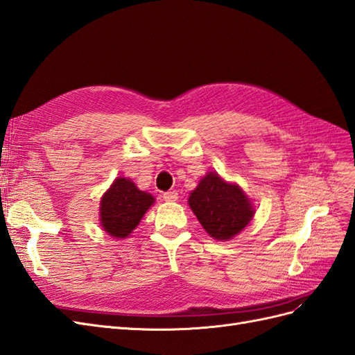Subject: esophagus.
I'll return each instance as SVG.
<instances>
[{"mask_svg":"<svg viewBox=\"0 0 355 355\" xmlns=\"http://www.w3.org/2000/svg\"><path fill=\"white\" fill-rule=\"evenodd\" d=\"M164 199L166 202H175L178 199V193H177V191H165Z\"/></svg>","mask_w":355,"mask_h":355,"instance_id":"esophagus-1","label":"esophagus"}]
</instances>
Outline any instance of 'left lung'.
Segmentation results:
<instances>
[{
    "label": "left lung",
    "instance_id": "left-lung-1",
    "mask_svg": "<svg viewBox=\"0 0 355 355\" xmlns=\"http://www.w3.org/2000/svg\"><path fill=\"white\" fill-rule=\"evenodd\" d=\"M189 205L207 234L218 241L236 236L254 216L244 190L227 183L216 172H208L199 181L189 196Z\"/></svg>",
    "mask_w": 355,
    "mask_h": 355
}]
</instances>
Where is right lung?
<instances>
[{
    "label": "right lung",
    "instance_id": "obj_1",
    "mask_svg": "<svg viewBox=\"0 0 355 355\" xmlns=\"http://www.w3.org/2000/svg\"><path fill=\"white\" fill-rule=\"evenodd\" d=\"M155 198L139 190L132 180L117 177L99 204L101 226L110 236L123 239L132 234Z\"/></svg>",
    "mask_w": 355,
    "mask_h": 355
}]
</instances>
